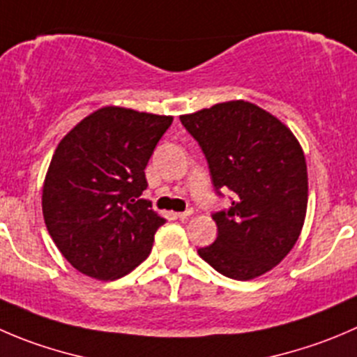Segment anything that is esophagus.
<instances>
[{
	"mask_svg": "<svg viewBox=\"0 0 357 357\" xmlns=\"http://www.w3.org/2000/svg\"><path fill=\"white\" fill-rule=\"evenodd\" d=\"M192 214H193V209H186V211H183V213L176 214V216H178L179 220H186V218H190Z\"/></svg>",
	"mask_w": 357,
	"mask_h": 357,
	"instance_id": "34e87169",
	"label": "esophagus"
}]
</instances>
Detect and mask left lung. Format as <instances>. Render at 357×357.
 I'll return each instance as SVG.
<instances>
[{
	"label": "left lung",
	"instance_id": "8db88e82",
	"mask_svg": "<svg viewBox=\"0 0 357 357\" xmlns=\"http://www.w3.org/2000/svg\"><path fill=\"white\" fill-rule=\"evenodd\" d=\"M199 143L214 190L231 206L213 214L218 237L199 256L235 281L274 268L295 245L305 220L309 183L291 130L265 109L230 101L179 116Z\"/></svg>",
	"mask_w": 357,
	"mask_h": 357
}]
</instances>
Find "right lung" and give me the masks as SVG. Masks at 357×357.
<instances>
[{
  "label": "right lung",
  "instance_id": "1",
  "mask_svg": "<svg viewBox=\"0 0 357 357\" xmlns=\"http://www.w3.org/2000/svg\"><path fill=\"white\" fill-rule=\"evenodd\" d=\"M172 116L108 106L59 143L43 186L52 241L82 274L113 281L134 271L165 223L141 199L148 160Z\"/></svg>",
  "mask_w": 357,
  "mask_h": 357
}]
</instances>
